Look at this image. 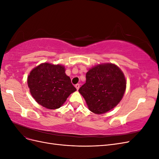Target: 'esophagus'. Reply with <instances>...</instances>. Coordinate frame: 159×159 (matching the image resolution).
Masks as SVG:
<instances>
[{"label":"esophagus","mask_w":159,"mask_h":159,"mask_svg":"<svg viewBox=\"0 0 159 159\" xmlns=\"http://www.w3.org/2000/svg\"><path fill=\"white\" fill-rule=\"evenodd\" d=\"M75 88L77 89V90H78V89H79V88H80V84H76V85H75Z\"/></svg>","instance_id":"1"}]
</instances>
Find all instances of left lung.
<instances>
[{
	"label": "left lung",
	"instance_id": "obj_1",
	"mask_svg": "<svg viewBox=\"0 0 159 159\" xmlns=\"http://www.w3.org/2000/svg\"><path fill=\"white\" fill-rule=\"evenodd\" d=\"M86 82L79 89L88 109L95 114H103L121 102L127 81L119 67L112 63L96 65L86 73Z\"/></svg>",
	"mask_w": 159,
	"mask_h": 159
}]
</instances>
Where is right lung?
I'll use <instances>...</instances> for the list:
<instances>
[{"label":"right lung","mask_w":159,"mask_h":159,"mask_svg":"<svg viewBox=\"0 0 159 159\" xmlns=\"http://www.w3.org/2000/svg\"><path fill=\"white\" fill-rule=\"evenodd\" d=\"M63 65L48 62L35 67L27 78L30 92L36 102L48 109H58L76 91Z\"/></svg>","instance_id":"1"}]
</instances>
